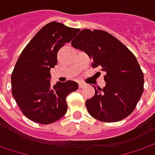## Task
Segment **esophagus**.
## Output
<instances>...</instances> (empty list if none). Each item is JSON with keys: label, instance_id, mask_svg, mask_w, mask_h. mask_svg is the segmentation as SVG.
Returning a JSON list of instances; mask_svg holds the SVG:
<instances>
[{"label": "esophagus", "instance_id": "esophagus-1", "mask_svg": "<svg viewBox=\"0 0 155 155\" xmlns=\"http://www.w3.org/2000/svg\"><path fill=\"white\" fill-rule=\"evenodd\" d=\"M85 86H86V84H84V83H79V87L80 88H83Z\"/></svg>", "mask_w": 155, "mask_h": 155}]
</instances>
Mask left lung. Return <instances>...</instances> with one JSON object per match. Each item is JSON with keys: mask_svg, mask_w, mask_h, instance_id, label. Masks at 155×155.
I'll return each instance as SVG.
<instances>
[{"mask_svg": "<svg viewBox=\"0 0 155 155\" xmlns=\"http://www.w3.org/2000/svg\"><path fill=\"white\" fill-rule=\"evenodd\" d=\"M86 52L92 67L106 74L104 88H96L86 101L88 113L104 122L122 120L132 113L143 92V74L133 53L118 39L104 30L83 29L71 42Z\"/></svg>", "mask_w": 155, "mask_h": 155, "instance_id": "8db88e82", "label": "left lung"}]
</instances>
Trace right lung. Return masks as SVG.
<instances>
[{
    "mask_svg": "<svg viewBox=\"0 0 155 155\" xmlns=\"http://www.w3.org/2000/svg\"><path fill=\"white\" fill-rule=\"evenodd\" d=\"M80 31L61 23L42 27L21 52L12 74V92L21 111L30 120L48 125L67 112L66 97L78 89L73 81L51 86V68L58 52Z\"/></svg>",
    "mask_w": 155,
    "mask_h": 155,
    "instance_id": "add662e5",
    "label": "right lung"
}]
</instances>
